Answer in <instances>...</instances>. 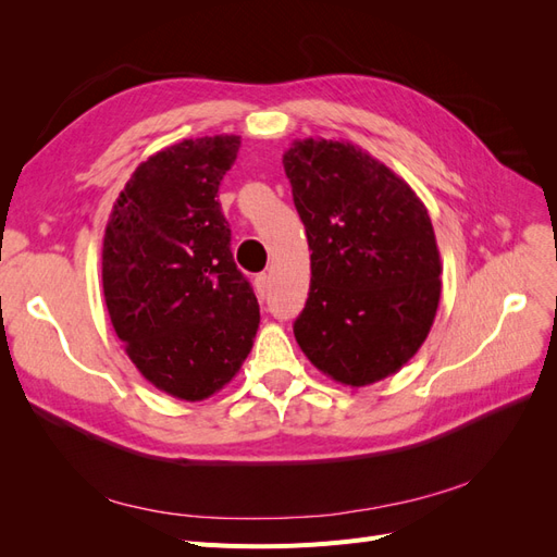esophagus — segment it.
<instances>
[{
	"mask_svg": "<svg viewBox=\"0 0 557 557\" xmlns=\"http://www.w3.org/2000/svg\"><path fill=\"white\" fill-rule=\"evenodd\" d=\"M267 293H269V276H267V274H258V276H256V295H258L260 299H264Z\"/></svg>",
	"mask_w": 557,
	"mask_h": 557,
	"instance_id": "obj_1",
	"label": "esophagus"
}]
</instances>
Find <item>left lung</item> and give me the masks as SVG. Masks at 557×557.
Segmentation results:
<instances>
[{
  "instance_id": "obj_1",
  "label": "left lung",
  "mask_w": 557,
  "mask_h": 557,
  "mask_svg": "<svg viewBox=\"0 0 557 557\" xmlns=\"http://www.w3.org/2000/svg\"><path fill=\"white\" fill-rule=\"evenodd\" d=\"M283 170L311 248L309 299L293 327L299 348L350 387L399 372L428 339L442 295L425 205L348 141H295Z\"/></svg>"
}]
</instances>
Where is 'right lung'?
Here are the masks:
<instances>
[{
    "label": "right lung",
    "mask_w": 557,
    "mask_h": 557,
    "mask_svg": "<svg viewBox=\"0 0 557 557\" xmlns=\"http://www.w3.org/2000/svg\"><path fill=\"white\" fill-rule=\"evenodd\" d=\"M239 146L237 134H218L150 156L104 232L102 283L117 339L146 381L185 401L232 381L260 325L215 199Z\"/></svg>",
    "instance_id": "right-lung-1"
}]
</instances>
